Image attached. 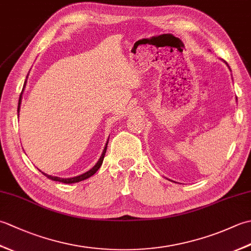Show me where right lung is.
I'll list each match as a JSON object with an SVG mask.
<instances>
[{"instance_id": "obj_1", "label": "right lung", "mask_w": 251, "mask_h": 251, "mask_svg": "<svg viewBox=\"0 0 251 251\" xmlns=\"http://www.w3.org/2000/svg\"><path fill=\"white\" fill-rule=\"evenodd\" d=\"M25 83H26V79H25V84H24V88H25ZM23 90H24V89H23ZM21 95H23V92H21V94H20L19 101H18V113H19V109H20V104H21ZM108 142H109V140L106 141V145H105V147H104V149H103L102 154H101V156H100V158H99V161L97 162V164H96L92 169H89L88 172H86L85 174L79 175V176H76V177H73V178H59V177H54V176L47 175V174H45V173H43V172H41L40 169H39V170H40V172H41L42 174H43L44 176H46V177L49 178V179H50V180L59 181V182H62V183H75V182H79V181H82V180H85V179H87V178H89V177H92V176H93L94 174H96V172H97V170L100 168L101 165H102L103 158H104V155H105V151H106V147H108Z\"/></svg>"}]
</instances>
